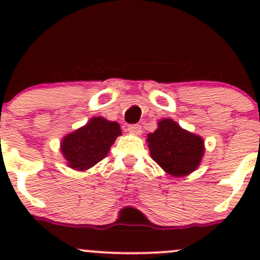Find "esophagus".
I'll list each match as a JSON object with an SVG mask.
<instances>
[{
    "label": "esophagus",
    "instance_id": "esophagus-1",
    "mask_svg": "<svg viewBox=\"0 0 260 260\" xmlns=\"http://www.w3.org/2000/svg\"><path fill=\"white\" fill-rule=\"evenodd\" d=\"M127 131L129 133H132V135H136V136H141V135H142V127H141L140 124H131V125H128Z\"/></svg>",
    "mask_w": 260,
    "mask_h": 260
}]
</instances>
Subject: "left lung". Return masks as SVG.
Instances as JSON below:
<instances>
[{
	"instance_id": "8db88e82",
	"label": "left lung",
	"mask_w": 260,
	"mask_h": 260,
	"mask_svg": "<svg viewBox=\"0 0 260 260\" xmlns=\"http://www.w3.org/2000/svg\"><path fill=\"white\" fill-rule=\"evenodd\" d=\"M157 125L153 133L147 135L152 159L174 177L195 171L205 153L203 138L181 128L171 118H164Z\"/></svg>"
}]
</instances>
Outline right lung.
Here are the masks:
<instances>
[{"instance_id":"1","label":"right lung","mask_w":260,"mask_h":260,"mask_svg":"<svg viewBox=\"0 0 260 260\" xmlns=\"http://www.w3.org/2000/svg\"><path fill=\"white\" fill-rule=\"evenodd\" d=\"M120 135L122 129L117 122L93 117L85 125L62 137L60 151L70 169L85 171L108 154Z\"/></svg>"}]
</instances>
